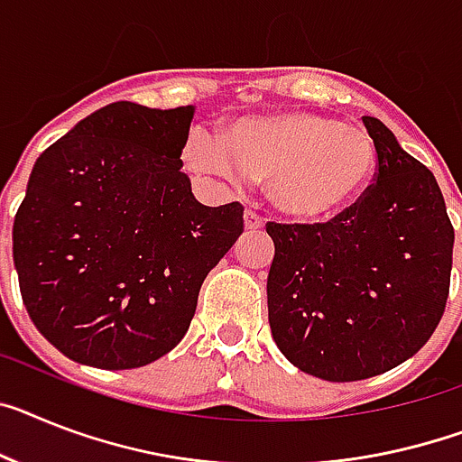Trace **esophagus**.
<instances>
[{"label":"esophagus","instance_id":"34e87169","mask_svg":"<svg viewBox=\"0 0 462 462\" xmlns=\"http://www.w3.org/2000/svg\"><path fill=\"white\" fill-rule=\"evenodd\" d=\"M263 225H265V220H263L255 211H251V208H249V211L244 213V227H246L249 232L263 230Z\"/></svg>","mask_w":462,"mask_h":462}]
</instances>
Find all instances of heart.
I'll use <instances>...</instances> for the list:
<instances>
[{
  "instance_id": "b5f03b06",
  "label": "heart",
  "mask_w": 462,
  "mask_h": 462,
  "mask_svg": "<svg viewBox=\"0 0 462 462\" xmlns=\"http://www.w3.org/2000/svg\"><path fill=\"white\" fill-rule=\"evenodd\" d=\"M183 157L197 171L267 180L274 208L296 220L340 213L362 197L375 171L369 134L317 112L232 119L218 138L192 131Z\"/></svg>"
}]
</instances>
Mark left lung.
Returning a JSON list of instances; mask_svg holds the SVG:
<instances>
[{"instance_id": "1", "label": "left lung", "mask_w": 462, "mask_h": 462, "mask_svg": "<svg viewBox=\"0 0 462 462\" xmlns=\"http://www.w3.org/2000/svg\"><path fill=\"white\" fill-rule=\"evenodd\" d=\"M375 173L364 195L327 223H267L273 338L293 366L352 383L394 369L435 333L453 263V225L435 176L402 150L381 119Z\"/></svg>"}]
</instances>
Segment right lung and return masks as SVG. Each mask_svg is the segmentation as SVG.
I'll return each instance as SVG.
<instances>
[{"instance_id":"obj_1","label":"right lung","mask_w":462,"mask_h":462,"mask_svg":"<svg viewBox=\"0 0 462 462\" xmlns=\"http://www.w3.org/2000/svg\"><path fill=\"white\" fill-rule=\"evenodd\" d=\"M195 107H100L46 147L14 220L23 303L53 347L138 369L189 328L207 274L244 232V207H204L183 169Z\"/></svg>"}]
</instances>
